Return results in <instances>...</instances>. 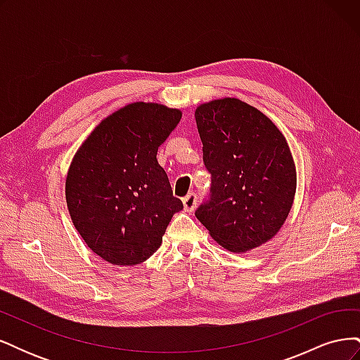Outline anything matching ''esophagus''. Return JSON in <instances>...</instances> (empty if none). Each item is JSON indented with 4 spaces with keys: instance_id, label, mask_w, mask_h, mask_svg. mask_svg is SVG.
I'll return each mask as SVG.
<instances>
[{
    "instance_id": "esophagus-1",
    "label": "esophagus",
    "mask_w": 360,
    "mask_h": 360,
    "mask_svg": "<svg viewBox=\"0 0 360 360\" xmlns=\"http://www.w3.org/2000/svg\"><path fill=\"white\" fill-rule=\"evenodd\" d=\"M195 205H197V195L195 193H189L183 198V207L186 212H193Z\"/></svg>"
}]
</instances>
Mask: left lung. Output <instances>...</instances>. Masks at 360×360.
Segmentation results:
<instances>
[{
	"label": "left lung",
	"mask_w": 360,
	"mask_h": 360,
	"mask_svg": "<svg viewBox=\"0 0 360 360\" xmlns=\"http://www.w3.org/2000/svg\"><path fill=\"white\" fill-rule=\"evenodd\" d=\"M210 201L195 212L214 242L243 254L274 238L296 195V165L285 136L255 106L224 97L195 110Z\"/></svg>",
	"instance_id": "obj_1"
}]
</instances>
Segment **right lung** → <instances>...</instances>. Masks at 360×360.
<instances>
[{
  "label": "right lung",
  "instance_id": "obj_1",
  "mask_svg": "<svg viewBox=\"0 0 360 360\" xmlns=\"http://www.w3.org/2000/svg\"><path fill=\"white\" fill-rule=\"evenodd\" d=\"M180 118L177 108L129 103L103 118L75 153L66 177L68 209L86 246L108 263L148 259L183 209L156 158Z\"/></svg>",
  "mask_w": 360,
  "mask_h": 360
}]
</instances>
